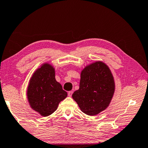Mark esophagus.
Masks as SVG:
<instances>
[{"instance_id":"34e87169","label":"esophagus","mask_w":148,"mask_h":148,"mask_svg":"<svg viewBox=\"0 0 148 148\" xmlns=\"http://www.w3.org/2000/svg\"><path fill=\"white\" fill-rule=\"evenodd\" d=\"M72 93H73V91H70L68 92V95H69V97H71Z\"/></svg>"}]
</instances>
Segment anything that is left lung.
<instances>
[{
    "instance_id": "obj_1",
    "label": "left lung",
    "mask_w": 148,
    "mask_h": 148,
    "mask_svg": "<svg viewBox=\"0 0 148 148\" xmlns=\"http://www.w3.org/2000/svg\"><path fill=\"white\" fill-rule=\"evenodd\" d=\"M114 92V79L109 67L96 61L82 71L79 88L72 94V99L84 114L93 116L107 108Z\"/></svg>"
}]
</instances>
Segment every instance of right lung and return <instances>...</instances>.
<instances>
[{
	"mask_svg": "<svg viewBox=\"0 0 148 148\" xmlns=\"http://www.w3.org/2000/svg\"><path fill=\"white\" fill-rule=\"evenodd\" d=\"M53 66L44 63L36 70L29 80L27 96L30 106L46 117L57 109L59 102L67 97V92L56 79Z\"/></svg>",
	"mask_w": 148,
	"mask_h": 148,
	"instance_id": "obj_1",
	"label": "right lung"
}]
</instances>
